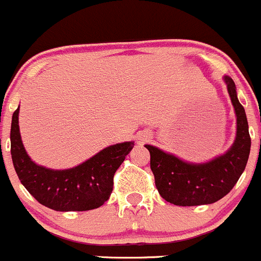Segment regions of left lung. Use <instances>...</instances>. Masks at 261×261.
Listing matches in <instances>:
<instances>
[{"mask_svg":"<svg viewBox=\"0 0 261 261\" xmlns=\"http://www.w3.org/2000/svg\"><path fill=\"white\" fill-rule=\"evenodd\" d=\"M229 97L237 117L234 143L222 156L205 164H189L146 144L151 156V170L160 195L166 202L182 207L211 204L228 194L246 167L251 147L245 109L240 104L236 86L226 76Z\"/></svg>","mask_w":261,"mask_h":261,"instance_id":"obj_1","label":"left lung"}]
</instances>
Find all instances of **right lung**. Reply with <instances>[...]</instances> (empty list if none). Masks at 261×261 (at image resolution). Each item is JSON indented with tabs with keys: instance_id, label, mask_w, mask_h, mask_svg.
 <instances>
[{
	"instance_id": "1",
	"label": "right lung",
	"mask_w": 261,
	"mask_h": 261,
	"mask_svg": "<svg viewBox=\"0 0 261 261\" xmlns=\"http://www.w3.org/2000/svg\"><path fill=\"white\" fill-rule=\"evenodd\" d=\"M10 138L12 162L21 184L40 204L59 212H81L104 204L113 192L115 171L134 147V142L118 143L73 169H46L33 162L25 151L19 130V108L12 115Z\"/></svg>"
}]
</instances>
